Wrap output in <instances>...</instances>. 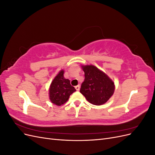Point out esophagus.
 <instances>
[{
	"mask_svg": "<svg viewBox=\"0 0 155 155\" xmlns=\"http://www.w3.org/2000/svg\"><path fill=\"white\" fill-rule=\"evenodd\" d=\"M75 88L76 89V91H79V89H80V85H77V86H76L75 87Z\"/></svg>",
	"mask_w": 155,
	"mask_h": 155,
	"instance_id": "obj_1",
	"label": "esophagus"
}]
</instances>
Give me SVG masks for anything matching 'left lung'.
<instances>
[{
  "label": "left lung",
  "mask_w": 155,
  "mask_h": 155,
  "mask_svg": "<svg viewBox=\"0 0 155 155\" xmlns=\"http://www.w3.org/2000/svg\"><path fill=\"white\" fill-rule=\"evenodd\" d=\"M85 79L80 92L87 100L95 105L104 104L114 92V83L107 75L93 65L82 66Z\"/></svg>",
  "instance_id": "1"
}]
</instances>
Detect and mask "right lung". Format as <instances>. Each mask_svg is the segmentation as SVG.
Returning a JSON list of instances; mask_svg holds the SVG:
<instances>
[{
  "label": "right lung",
  "mask_w": 155,
  "mask_h": 155,
  "mask_svg": "<svg viewBox=\"0 0 155 155\" xmlns=\"http://www.w3.org/2000/svg\"><path fill=\"white\" fill-rule=\"evenodd\" d=\"M63 74V70L59 72L51 82L49 90L50 101L59 106L66 103L70 96L76 91L75 88L70 85L69 79H64Z\"/></svg>",
  "instance_id": "add662e5"
}]
</instances>
